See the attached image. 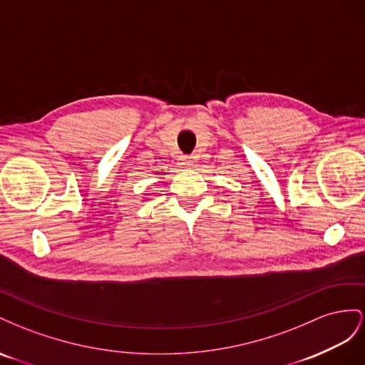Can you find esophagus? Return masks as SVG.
Returning <instances> with one entry per match:
<instances>
[{
	"label": "esophagus",
	"instance_id": "34e87169",
	"mask_svg": "<svg viewBox=\"0 0 365 365\" xmlns=\"http://www.w3.org/2000/svg\"><path fill=\"white\" fill-rule=\"evenodd\" d=\"M179 165L182 166V168H192L194 160L191 158H188V155H182V158L179 159Z\"/></svg>",
	"mask_w": 365,
	"mask_h": 365
}]
</instances>
